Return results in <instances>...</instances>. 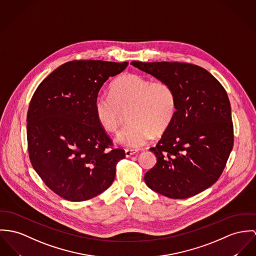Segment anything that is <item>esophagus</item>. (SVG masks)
<instances>
[{"instance_id": "esophagus-1", "label": "esophagus", "mask_w": 256, "mask_h": 256, "mask_svg": "<svg viewBox=\"0 0 256 256\" xmlns=\"http://www.w3.org/2000/svg\"><path fill=\"white\" fill-rule=\"evenodd\" d=\"M138 153L136 150H132V149H126L124 150V154H126V157L128 158L132 155H136Z\"/></svg>"}]
</instances>
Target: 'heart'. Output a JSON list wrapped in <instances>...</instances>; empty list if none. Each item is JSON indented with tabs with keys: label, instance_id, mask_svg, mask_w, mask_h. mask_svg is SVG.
Segmentation results:
<instances>
[{
	"label": "heart",
	"instance_id": "obj_1",
	"mask_svg": "<svg viewBox=\"0 0 256 256\" xmlns=\"http://www.w3.org/2000/svg\"><path fill=\"white\" fill-rule=\"evenodd\" d=\"M110 96L99 94L94 101V111L100 126L116 132L122 112L130 120L118 134V143L139 148L154 136L168 128L176 112L174 90L166 82L150 80L136 74H124L114 80Z\"/></svg>",
	"mask_w": 256,
	"mask_h": 256
}]
</instances>
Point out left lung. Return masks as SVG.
I'll return each mask as SVG.
<instances>
[{"label": "left lung", "mask_w": 256, "mask_h": 256, "mask_svg": "<svg viewBox=\"0 0 256 256\" xmlns=\"http://www.w3.org/2000/svg\"><path fill=\"white\" fill-rule=\"evenodd\" d=\"M132 66L172 86L176 112L156 147V166L146 185L172 198L195 196L221 176L233 148L231 105L221 84L206 69L180 62H140Z\"/></svg>", "instance_id": "1"}]
</instances>
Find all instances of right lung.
I'll return each mask as SVG.
<instances>
[{"instance_id": "right-lung-1", "label": "right lung", "mask_w": 256, "mask_h": 256, "mask_svg": "<svg viewBox=\"0 0 256 256\" xmlns=\"http://www.w3.org/2000/svg\"><path fill=\"white\" fill-rule=\"evenodd\" d=\"M128 62L74 60L44 80L31 99L27 141L31 164L46 185L60 197L82 202L108 189L122 149L100 126L94 101L110 77Z\"/></svg>"}]
</instances>
